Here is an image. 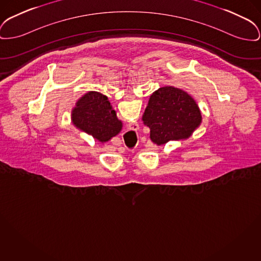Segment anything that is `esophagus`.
I'll list each match as a JSON object with an SVG mask.
<instances>
[{
	"label": "esophagus",
	"mask_w": 261,
	"mask_h": 261,
	"mask_svg": "<svg viewBox=\"0 0 261 261\" xmlns=\"http://www.w3.org/2000/svg\"><path fill=\"white\" fill-rule=\"evenodd\" d=\"M129 129L130 130H132V131H137L139 129V125L138 123H131L130 125H129Z\"/></svg>",
	"instance_id": "esophagus-1"
}]
</instances>
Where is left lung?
I'll return each mask as SVG.
<instances>
[{
  "mask_svg": "<svg viewBox=\"0 0 261 261\" xmlns=\"http://www.w3.org/2000/svg\"><path fill=\"white\" fill-rule=\"evenodd\" d=\"M142 120L150 128L152 142L161 146L171 140L189 138L199 127L202 116L191 95L167 86L150 96Z\"/></svg>",
  "mask_w": 261,
  "mask_h": 261,
  "instance_id": "8db88e82",
  "label": "left lung"
}]
</instances>
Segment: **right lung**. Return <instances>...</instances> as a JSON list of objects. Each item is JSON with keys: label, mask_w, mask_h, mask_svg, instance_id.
Instances as JSON below:
<instances>
[{"label": "right lung", "mask_w": 261, "mask_h": 261, "mask_svg": "<svg viewBox=\"0 0 261 261\" xmlns=\"http://www.w3.org/2000/svg\"><path fill=\"white\" fill-rule=\"evenodd\" d=\"M73 124L99 142H108L122 129L108 96L97 92L83 95L72 110Z\"/></svg>", "instance_id": "right-lung-1"}]
</instances>
